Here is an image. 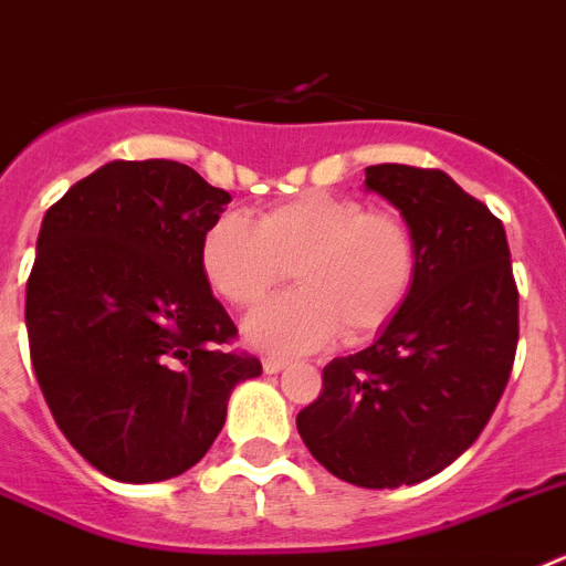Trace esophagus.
<instances>
[{
  "label": "esophagus",
  "instance_id": "esophagus-1",
  "mask_svg": "<svg viewBox=\"0 0 566 566\" xmlns=\"http://www.w3.org/2000/svg\"><path fill=\"white\" fill-rule=\"evenodd\" d=\"M262 367H264V373H270V376H273V373H282L284 367H287V361H284V358H276V356H268V358H262Z\"/></svg>",
  "mask_w": 566,
  "mask_h": 566
}]
</instances>
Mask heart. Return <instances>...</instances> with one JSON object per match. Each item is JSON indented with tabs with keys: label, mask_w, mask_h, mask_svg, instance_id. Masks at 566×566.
<instances>
[{
	"label": "heart",
	"mask_w": 566,
	"mask_h": 566,
	"mask_svg": "<svg viewBox=\"0 0 566 566\" xmlns=\"http://www.w3.org/2000/svg\"><path fill=\"white\" fill-rule=\"evenodd\" d=\"M199 264L210 287L242 311L259 307L290 270L298 287L253 313L244 338L296 356L338 333L358 344L385 331L410 298L419 248L401 216L311 190L262 210L255 224L219 213L199 239Z\"/></svg>",
	"instance_id": "heart-1"
}]
</instances>
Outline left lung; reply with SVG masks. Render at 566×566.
<instances>
[{
  "mask_svg": "<svg viewBox=\"0 0 566 566\" xmlns=\"http://www.w3.org/2000/svg\"><path fill=\"white\" fill-rule=\"evenodd\" d=\"M365 188L405 216L419 273L367 350L324 367L296 427L336 479L392 490L441 473L488 427L513 370L518 287L504 224L444 170L373 165Z\"/></svg>",
  "mask_w": 566,
  "mask_h": 566,
  "instance_id": "left-lung-1",
  "label": "left lung"
}]
</instances>
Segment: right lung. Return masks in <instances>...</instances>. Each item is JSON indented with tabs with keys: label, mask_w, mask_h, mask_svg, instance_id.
Wrapping results in <instances>:
<instances>
[{
	"label": "right lung",
	"mask_w": 566,
	"mask_h": 566,
	"mask_svg": "<svg viewBox=\"0 0 566 566\" xmlns=\"http://www.w3.org/2000/svg\"><path fill=\"white\" fill-rule=\"evenodd\" d=\"M230 193L170 159L107 161L42 219L28 279L31 361L59 430L125 484L201 461L259 358L210 293L199 239Z\"/></svg>",
	"instance_id": "obj_1"
}]
</instances>
